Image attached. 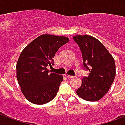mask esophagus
I'll return each mask as SVG.
<instances>
[{
  "label": "esophagus",
  "mask_w": 125,
  "mask_h": 125,
  "mask_svg": "<svg viewBox=\"0 0 125 125\" xmlns=\"http://www.w3.org/2000/svg\"><path fill=\"white\" fill-rule=\"evenodd\" d=\"M64 75L66 76L67 78H73V77H74V76H71V75H69V74H65Z\"/></svg>",
  "instance_id": "1"
}]
</instances>
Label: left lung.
Listing matches in <instances>:
<instances>
[{
	"label": "left lung",
	"mask_w": 125,
	"mask_h": 125,
	"mask_svg": "<svg viewBox=\"0 0 125 125\" xmlns=\"http://www.w3.org/2000/svg\"><path fill=\"white\" fill-rule=\"evenodd\" d=\"M73 40L82 52L83 69L89 72V76L82 79V85L76 94L85 101H99L106 94L114 80L116 73L114 59L93 36L76 35Z\"/></svg>",
	"instance_id": "1"
}]
</instances>
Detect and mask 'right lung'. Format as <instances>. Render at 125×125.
<instances>
[{"instance_id":"1","label":"right lung","mask_w":125,"mask_h":125,"mask_svg":"<svg viewBox=\"0 0 125 125\" xmlns=\"http://www.w3.org/2000/svg\"><path fill=\"white\" fill-rule=\"evenodd\" d=\"M69 41L65 36L43 34L29 43L21 53L17 63V79L27 100L36 104H44L57 95L63 81L62 75L51 73L55 54Z\"/></svg>"}]
</instances>
